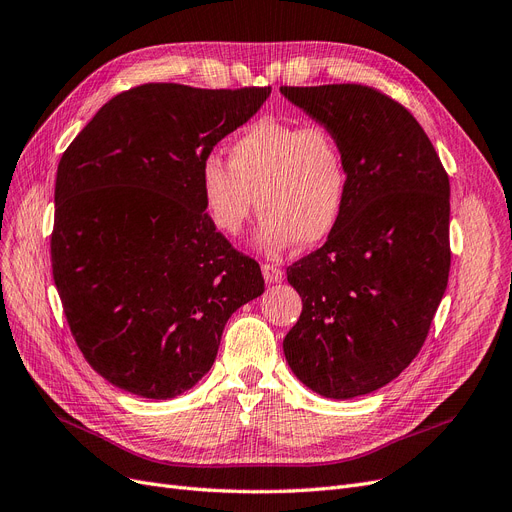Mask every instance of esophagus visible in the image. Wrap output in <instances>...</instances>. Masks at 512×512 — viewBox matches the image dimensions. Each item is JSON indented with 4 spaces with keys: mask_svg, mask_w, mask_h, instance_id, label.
Masks as SVG:
<instances>
[{
    "mask_svg": "<svg viewBox=\"0 0 512 512\" xmlns=\"http://www.w3.org/2000/svg\"><path fill=\"white\" fill-rule=\"evenodd\" d=\"M261 274H263V278H266L268 285H274V282H280L282 276H285V272H282V270L276 268V266H272V263H263V266H261Z\"/></svg>",
    "mask_w": 512,
    "mask_h": 512,
    "instance_id": "34e87169",
    "label": "esophagus"
}]
</instances>
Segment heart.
<instances>
[{
    "label": "heart",
    "mask_w": 512,
    "mask_h": 512,
    "mask_svg": "<svg viewBox=\"0 0 512 512\" xmlns=\"http://www.w3.org/2000/svg\"><path fill=\"white\" fill-rule=\"evenodd\" d=\"M348 183L346 151L331 128L280 120L246 126L227 145V164L208 156L198 177L202 213L225 238L240 236L257 200L255 244L270 255L325 242L344 215Z\"/></svg>",
    "instance_id": "heart-1"
}]
</instances>
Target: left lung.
Returning <instances> with one entry per match:
<instances>
[{
	"label": "left lung",
	"mask_w": 512,
	"mask_h": 512,
	"mask_svg": "<svg viewBox=\"0 0 512 512\" xmlns=\"http://www.w3.org/2000/svg\"><path fill=\"white\" fill-rule=\"evenodd\" d=\"M339 137L348 160L344 215L287 280L304 308L287 363L327 399L392 382L422 350L447 289L449 177L409 109L373 86H280Z\"/></svg>",
	"instance_id": "1"
}]
</instances>
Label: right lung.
Here are the masks:
<instances>
[{
	"label": "right lung",
	"instance_id": "1",
	"mask_svg": "<svg viewBox=\"0 0 512 512\" xmlns=\"http://www.w3.org/2000/svg\"><path fill=\"white\" fill-rule=\"evenodd\" d=\"M270 92L141 84L65 149L52 276L75 344L109 384L179 396L213 367L227 318L263 293L259 263L206 221L198 177Z\"/></svg>",
	"mask_w": 512,
	"mask_h": 512
}]
</instances>
